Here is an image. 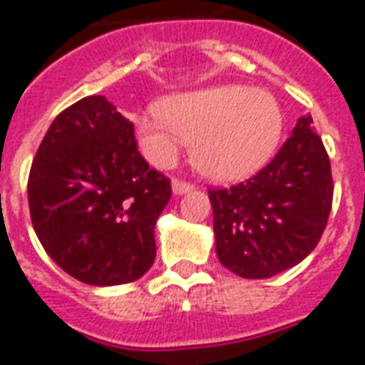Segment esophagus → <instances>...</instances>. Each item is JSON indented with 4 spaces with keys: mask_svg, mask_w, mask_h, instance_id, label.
<instances>
[{
    "mask_svg": "<svg viewBox=\"0 0 365 365\" xmlns=\"http://www.w3.org/2000/svg\"><path fill=\"white\" fill-rule=\"evenodd\" d=\"M189 191H193V185L182 180H172V193L174 195H185Z\"/></svg>",
    "mask_w": 365,
    "mask_h": 365,
    "instance_id": "esophagus-1",
    "label": "esophagus"
}]
</instances>
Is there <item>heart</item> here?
Segmentation results:
<instances>
[{
    "label": "heart",
    "mask_w": 365,
    "mask_h": 365,
    "mask_svg": "<svg viewBox=\"0 0 365 365\" xmlns=\"http://www.w3.org/2000/svg\"><path fill=\"white\" fill-rule=\"evenodd\" d=\"M282 130L277 96L235 83L172 94L134 121L136 142L151 165L170 166L185 142H193L195 166L220 182L259 170L278 148Z\"/></svg>",
    "instance_id": "b5f03b06"
}]
</instances>
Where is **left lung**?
<instances>
[{"label":"left lung","mask_w":365,"mask_h":365,"mask_svg":"<svg viewBox=\"0 0 365 365\" xmlns=\"http://www.w3.org/2000/svg\"><path fill=\"white\" fill-rule=\"evenodd\" d=\"M216 254L242 278L297 265L322 237L334 197L329 157L312 117L297 119L274 159L248 182L208 191Z\"/></svg>","instance_id":"left-lung-1"}]
</instances>
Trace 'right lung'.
Wrapping results in <instances>:
<instances>
[{"instance_id": "1", "label": "right lung", "mask_w": 365, "mask_h": 365, "mask_svg": "<svg viewBox=\"0 0 365 365\" xmlns=\"http://www.w3.org/2000/svg\"><path fill=\"white\" fill-rule=\"evenodd\" d=\"M168 178L149 168L134 126L106 96H87L48 126L28 180L37 239L79 282H134L155 261Z\"/></svg>"}]
</instances>
